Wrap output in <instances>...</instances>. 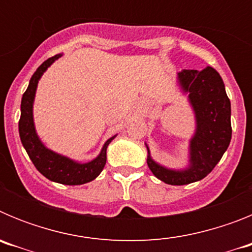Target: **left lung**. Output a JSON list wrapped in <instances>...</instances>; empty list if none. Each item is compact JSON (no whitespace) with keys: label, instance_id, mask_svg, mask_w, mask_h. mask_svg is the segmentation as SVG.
Listing matches in <instances>:
<instances>
[{"label":"left lung","instance_id":"obj_1","mask_svg":"<svg viewBox=\"0 0 252 252\" xmlns=\"http://www.w3.org/2000/svg\"><path fill=\"white\" fill-rule=\"evenodd\" d=\"M178 86L192 107L195 131L189 140V161L183 169L160 165L151 158L148 144V165L153 174L170 186L194 183L213 170L231 141V102L221 75L212 66L198 72L183 69L177 74Z\"/></svg>","mask_w":252,"mask_h":252}]
</instances>
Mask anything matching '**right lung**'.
<instances>
[{"label": "right lung", "mask_w": 252, "mask_h": 252, "mask_svg": "<svg viewBox=\"0 0 252 252\" xmlns=\"http://www.w3.org/2000/svg\"><path fill=\"white\" fill-rule=\"evenodd\" d=\"M62 55L63 54H57L49 58L36 69V72L31 77L28 90L22 94L19 133L22 146L25 148L29 158L31 159L35 168L44 177L55 183L65 184V186H81V184L92 182L101 174V171L106 165L107 148L117 135H113L112 137L107 140L102 146L101 153L94 159L87 162L75 161L70 158L50 150L44 145V142L41 141L36 132V128H35L34 113H32L35 94H36L37 83H39L40 78L43 77L46 69Z\"/></svg>", "instance_id": "add662e5"}]
</instances>
